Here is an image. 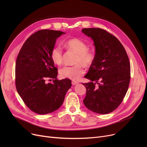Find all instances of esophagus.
Masks as SVG:
<instances>
[{
	"instance_id": "34e87169",
	"label": "esophagus",
	"mask_w": 147,
	"mask_h": 147,
	"mask_svg": "<svg viewBox=\"0 0 147 147\" xmlns=\"http://www.w3.org/2000/svg\"><path fill=\"white\" fill-rule=\"evenodd\" d=\"M78 82H76V81H72V82H71V84H73V85H75V84H78Z\"/></svg>"
}]
</instances>
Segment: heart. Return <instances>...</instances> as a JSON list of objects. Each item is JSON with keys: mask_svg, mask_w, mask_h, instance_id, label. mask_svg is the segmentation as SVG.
Returning <instances> with one entry per match:
<instances>
[{"mask_svg": "<svg viewBox=\"0 0 147 147\" xmlns=\"http://www.w3.org/2000/svg\"><path fill=\"white\" fill-rule=\"evenodd\" d=\"M65 46L69 50L77 53L74 65H66L59 69V75L62 78H68L72 80L78 79L84 73V67H90L95 59V53L89 50L88 45L79 38H70L65 42ZM51 57L55 64L60 65L63 63V51L59 46L54 47L51 53Z\"/></svg>", "mask_w": 147, "mask_h": 147, "instance_id": "heart-1", "label": "heart"}]
</instances>
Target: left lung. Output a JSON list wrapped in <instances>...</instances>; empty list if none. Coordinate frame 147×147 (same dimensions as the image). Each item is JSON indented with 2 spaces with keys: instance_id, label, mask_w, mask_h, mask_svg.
Instances as JSON below:
<instances>
[{
  "instance_id": "obj_1",
  "label": "left lung",
  "mask_w": 147,
  "mask_h": 147,
  "mask_svg": "<svg viewBox=\"0 0 147 147\" xmlns=\"http://www.w3.org/2000/svg\"><path fill=\"white\" fill-rule=\"evenodd\" d=\"M82 32L92 38L95 47V61L84 76L92 82L83 83L86 89L83 103L96 113H111L120 105L129 88L130 64L127 54L118 38L105 30L87 28Z\"/></svg>"
}]
</instances>
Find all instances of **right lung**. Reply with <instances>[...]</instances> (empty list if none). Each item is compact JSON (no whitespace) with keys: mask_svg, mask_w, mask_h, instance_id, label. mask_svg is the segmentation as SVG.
<instances>
[{"mask_svg":"<svg viewBox=\"0 0 147 147\" xmlns=\"http://www.w3.org/2000/svg\"><path fill=\"white\" fill-rule=\"evenodd\" d=\"M61 31L40 30L31 35L23 44L15 64V85L23 102L38 114L58 110L63 104L71 81L57 79L58 68L54 66L51 53ZM53 83H46V80Z\"/></svg>","mask_w":147,"mask_h":147,"instance_id":"obj_1","label":"right lung"}]
</instances>
